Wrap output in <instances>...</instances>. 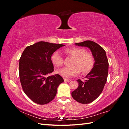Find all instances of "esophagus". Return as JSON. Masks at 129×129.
<instances>
[{"label":"esophagus","instance_id":"esophagus-1","mask_svg":"<svg viewBox=\"0 0 129 129\" xmlns=\"http://www.w3.org/2000/svg\"><path fill=\"white\" fill-rule=\"evenodd\" d=\"M64 81H66V82H69V81H70V80H68V79H64Z\"/></svg>","mask_w":129,"mask_h":129}]
</instances>
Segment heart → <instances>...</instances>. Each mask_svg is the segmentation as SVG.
I'll return each mask as SVG.
<instances>
[{
  "mask_svg": "<svg viewBox=\"0 0 129 129\" xmlns=\"http://www.w3.org/2000/svg\"><path fill=\"white\" fill-rule=\"evenodd\" d=\"M64 52L73 58L72 67L58 69L56 73L64 78H71L79 75L81 71L83 74L90 71L95 63V59L91 53L86 52L82 48L73 47L64 50ZM52 64L59 67L63 63V58L58 51L54 52L50 57Z\"/></svg>",
  "mask_w": 129,
  "mask_h": 129,
  "instance_id": "b5f03b06",
  "label": "heart"
}]
</instances>
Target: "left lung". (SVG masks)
I'll return each instance as SVG.
<instances>
[{"instance_id": "left-lung-1", "label": "left lung", "mask_w": 129, "mask_h": 129, "mask_svg": "<svg viewBox=\"0 0 129 129\" xmlns=\"http://www.w3.org/2000/svg\"><path fill=\"white\" fill-rule=\"evenodd\" d=\"M75 45L89 48L95 59L93 68L85 77L86 80H77L79 87L72 92L73 98L77 102L88 104L95 101L103 91L108 75V60L104 49L95 42L87 40L76 43Z\"/></svg>"}]
</instances>
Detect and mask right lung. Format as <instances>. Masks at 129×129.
I'll use <instances>...</instances> for the list:
<instances>
[{
  "label": "right lung",
  "mask_w": 129,
  "mask_h": 129,
  "mask_svg": "<svg viewBox=\"0 0 129 129\" xmlns=\"http://www.w3.org/2000/svg\"><path fill=\"white\" fill-rule=\"evenodd\" d=\"M64 46L39 41L23 52L19 60L20 81L25 94L34 103L44 105L52 101L58 85L64 81L58 74L48 75L54 71L52 54Z\"/></svg>",
  "instance_id": "right-lung-1"
}]
</instances>
